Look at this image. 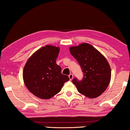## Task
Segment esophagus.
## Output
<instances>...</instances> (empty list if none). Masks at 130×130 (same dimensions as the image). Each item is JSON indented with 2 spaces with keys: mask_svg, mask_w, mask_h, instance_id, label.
Segmentation results:
<instances>
[{
  "mask_svg": "<svg viewBox=\"0 0 130 130\" xmlns=\"http://www.w3.org/2000/svg\"><path fill=\"white\" fill-rule=\"evenodd\" d=\"M69 78H70V80H71L72 79H73V78H74V76H73V75H72V74H70L69 75Z\"/></svg>",
  "mask_w": 130,
  "mask_h": 130,
  "instance_id": "esophagus-1",
  "label": "esophagus"
}]
</instances>
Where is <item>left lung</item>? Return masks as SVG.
<instances>
[{"label": "left lung", "mask_w": 130, "mask_h": 130, "mask_svg": "<svg viewBox=\"0 0 130 130\" xmlns=\"http://www.w3.org/2000/svg\"><path fill=\"white\" fill-rule=\"evenodd\" d=\"M70 53L78 61L83 73V79L72 80L78 92L89 98L101 95L110 83L111 71L103 55L88 43L70 48Z\"/></svg>", "instance_id": "obj_1"}]
</instances>
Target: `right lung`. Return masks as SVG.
<instances>
[{"label": "right lung", "mask_w": 130, "mask_h": 130, "mask_svg": "<svg viewBox=\"0 0 130 130\" xmlns=\"http://www.w3.org/2000/svg\"><path fill=\"white\" fill-rule=\"evenodd\" d=\"M59 48L47 45L36 51L27 60L23 73L25 85L32 94L43 99L60 91L69 77L61 74L56 63Z\"/></svg>", "instance_id": "obj_1"}]
</instances>
